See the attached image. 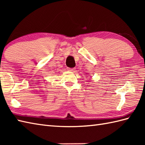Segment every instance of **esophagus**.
<instances>
[{
  "instance_id": "obj_1",
  "label": "esophagus",
  "mask_w": 145,
  "mask_h": 145,
  "mask_svg": "<svg viewBox=\"0 0 145 145\" xmlns=\"http://www.w3.org/2000/svg\"><path fill=\"white\" fill-rule=\"evenodd\" d=\"M68 70H69L70 72H75V68H72V69H70V68H68Z\"/></svg>"
}]
</instances>
